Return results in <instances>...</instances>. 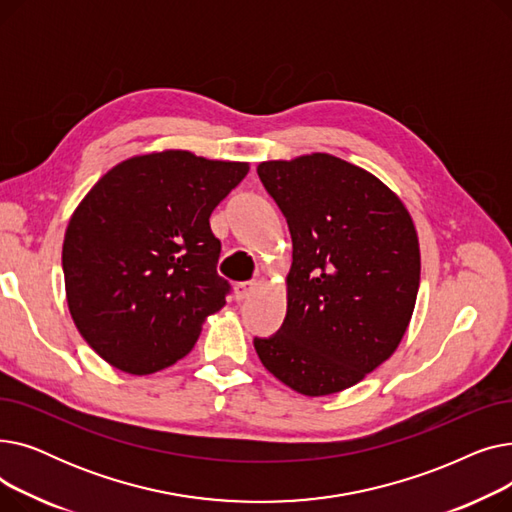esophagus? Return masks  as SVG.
I'll list each match as a JSON object with an SVG mask.
<instances>
[{"instance_id":"34e87169","label":"esophagus","mask_w":512,"mask_h":512,"mask_svg":"<svg viewBox=\"0 0 512 512\" xmlns=\"http://www.w3.org/2000/svg\"><path fill=\"white\" fill-rule=\"evenodd\" d=\"M255 290H257L255 282H238L234 286V297H236V301H245V299L253 297Z\"/></svg>"}]
</instances>
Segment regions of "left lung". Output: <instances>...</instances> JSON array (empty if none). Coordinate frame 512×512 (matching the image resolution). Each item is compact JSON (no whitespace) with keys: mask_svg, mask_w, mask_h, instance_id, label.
<instances>
[{"mask_svg":"<svg viewBox=\"0 0 512 512\" xmlns=\"http://www.w3.org/2000/svg\"><path fill=\"white\" fill-rule=\"evenodd\" d=\"M257 174L288 222L292 265L284 324L255 351L294 392H342L409 328L421 274L411 213L380 178L330 153L261 161Z\"/></svg>","mask_w":512,"mask_h":512,"instance_id":"left-lung-1","label":"left lung"}]
</instances>
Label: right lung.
Masks as SVG:
<instances>
[{
	"instance_id": "1",
	"label": "right lung",
	"mask_w": 512,
	"mask_h": 512,
	"mask_svg": "<svg viewBox=\"0 0 512 512\" xmlns=\"http://www.w3.org/2000/svg\"><path fill=\"white\" fill-rule=\"evenodd\" d=\"M247 172V161L151 151L120 161L78 203L62 247L66 301L103 361L149 375L191 353L230 288L209 215Z\"/></svg>"
}]
</instances>
